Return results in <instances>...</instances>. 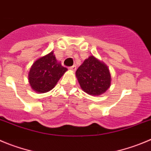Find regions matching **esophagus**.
<instances>
[{"label":"esophagus","mask_w":151,"mask_h":151,"mask_svg":"<svg viewBox=\"0 0 151 151\" xmlns=\"http://www.w3.org/2000/svg\"><path fill=\"white\" fill-rule=\"evenodd\" d=\"M70 69H71V70H72L73 71H75L76 69H77V67H76V65H73V66H71V67H70Z\"/></svg>","instance_id":"esophagus-1"}]
</instances>
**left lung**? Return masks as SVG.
<instances>
[{"label":"left lung","instance_id":"obj_1","mask_svg":"<svg viewBox=\"0 0 151 151\" xmlns=\"http://www.w3.org/2000/svg\"><path fill=\"white\" fill-rule=\"evenodd\" d=\"M76 77L81 88L90 95H102L111 84L108 67L94 56H90L85 60L77 68Z\"/></svg>","mask_w":151,"mask_h":151}]
</instances>
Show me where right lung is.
Listing matches in <instances>:
<instances>
[{
    "mask_svg": "<svg viewBox=\"0 0 151 151\" xmlns=\"http://www.w3.org/2000/svg\"><path fill=\"white\" fill-rule=\"evenodd\" d=\"M68 69L58 63L53 51L36 60L31 66L28 80L33 91L45 93L54 88Z\"/></svg>",
    "mask_w": 151,
    "mask_h": 151,
    "instance_id": "obj_1",
    "label": "right lung"
}]
</instances>
